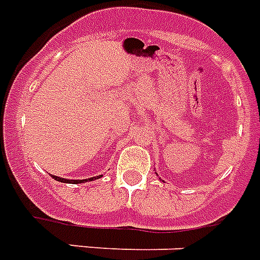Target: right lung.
Listing matches in <instances>:
<instances>
[{
    "instance_id": "right-lung-1",
    "label": "right lung",
    "mask_w": 260,
    "mask_h": 260,
    "mask_svg": "<svg viewBox=\"0 0 260 260\" xmlns=\"http://www.w3.org/2000/svg\"><path fill=\"white\" fill-rule=\"evenodd\" d=\"M52 178H55L56 181L59 182H63V183H83V182H90V181H94V179H98V178H101L102 175H97V177H91V178H87V179H64V178H60V177H56V175H51Z\"/></svg>"
}]
</instances>
